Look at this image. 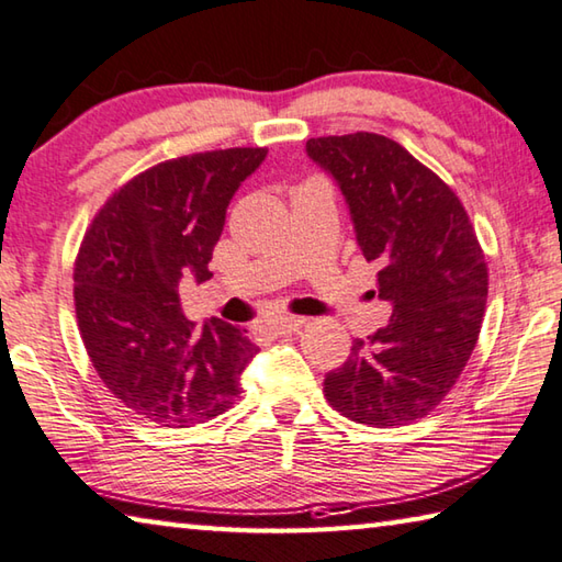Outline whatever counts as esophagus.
Instances as JSON below:
<instances>
[{
	"label": "esophagus",
	"instance_id": "obj_1",
	"mask_svg": "<svg viewBox=\"0 0 562 562\" xmlns=\"http://www.w3.org/2000/svg\"><path fill=\"white\" fill-rule=\"evenodd\" d=\"M303 323H306V318H281L263 323L259 330L266 333V336H291V333H296Z\"/></svg>",
	"mask_w": 562,
	"mask_h": 562
}]
</instances>
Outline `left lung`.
<instances>
[{
    "mask_svg": "<svg viewBox=\"0 0 562 562\" xmlns=\"http://www.w3.org/2000/svg\"><path fill=\"white\" fill-rule=\"evenodd\" d=\"M306 150L338 180L362 256L378 269V296L392 303L387 326L352 340L323 392L358 425H412L449 395L476 348L484 249L457 192L400 143L350 133L311 137Z\"/></svg>",
    "mask_w": 562,
    "mask_h": 562,
    "instance_id": "1",
    "label": "left lung"
}]
</instances>
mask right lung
<instances>
[{"label": "right lung", "mask_w": 562, "mask_h": 562, "mask_svg": "<svg viewBox=\"0 0 562 562\" xmlns=\"http://www.w3.org/2000/svg\"><path fill=\"white\" fill-rule=\"evenodd\" d=\"M266 147L172 157L108 196L74 263L83 348L108 392L160 427H194L239 397L256 346L222 318L182 316L180 279H212L210 261L229 200Z\"/></svg>", "instance_id": "1"}]
</instances>
